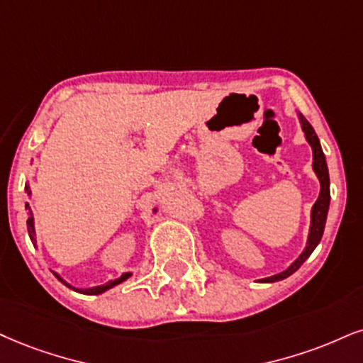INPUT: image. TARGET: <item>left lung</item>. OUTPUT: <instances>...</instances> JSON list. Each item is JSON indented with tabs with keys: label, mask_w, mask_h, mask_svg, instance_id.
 <instances>
[{
	"label": "left lung",
	"mask_w": 363,
	"mask_h": 363,
	"mask_svg": "<svg viewBox=\"0 0 363 363\" xmlns=\"http://www.w3.org/2000/svg\"><path fill=\"white\" fill-rule=\"evenodd\" d=\"M299 121H301V128H303V131H305V134H306V140H308V143H310L311 147H313V169H315L316 177L320 178V185H321L320 196H318V200H316V202H315V205H313L310 235H308V244H306L305 250H303V252H301V256H299L296 261L291 264V266L286 271L279 272V274H276V276L264 277V279H261L262 283H274V281L286 279V277L293 274V272H296L299 267H301V264L305 262L306 259L311 256L313 250H315L316 245L320 244L321 235H323V230H325L326 216H328V207H330V177H328V167H326V160H325L323 150H321L318 136H316V134H315V129H313L311 124L305 119V116L299 114Z\"/></svg>",
	"instance_id": "1"
}]
</instances>
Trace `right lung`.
<instances>
[{"label": "right lung", "instance_id": "right-lung-1", "mask_svg": "<svg viewBox=\"0 0 363 363\" xmlns=\"http://www.w3.org/2000/svg\"><path fill=\"white\" fill-rule=\"evenodd\" d=\"M26 191H28L30 194V189L28 186H26ZM26 208H28V212H30V216H28V220H26V225H28V235H30V239H31V242L35 244V229H33V216H31V210H30V205L26 203ZM53 274H55V277L58 281H60V283H64L67 288H72L74 291H79V293H82V294H101V293H104V291H107V289H111L113 288V286H116V284H119V283H123V281H126L129 276H131V272H124L123 276L119 277V279H116V281H109V283H106V284H102V286H96V288H89V289H77V288H74V286H70V284H67L64 279H62L60 276L57 274V272H53Z\"/></svg>", "mask_w": 363, "mask_h": 363}]
</instances>
